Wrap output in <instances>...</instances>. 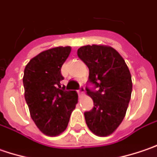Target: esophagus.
<instances>
[{
  "instance_id": "esophagus-1",
  "label": "esophagus",
  "mask_w": 157,
  "mask_h": 157,
  "mask_svg": "<svg viewBox=\"0 0 157 157\" xmlns=\"http://www.w3.org/2000/svg\"><path fill=\"white\" fill-rule=\"evenodd\" d=\"M84 91H85V89H84V87L81 86V87H80V89H79L78 90H77V92H78V94H79V97H80V98H82V97L83 96Z\"/></svg>"
}]
</instances>
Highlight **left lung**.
Returning <instances> with one entry per match:
<instances>
[{
    "label": "left lung",
    "instance_id": "1",
    "mask_svg": "<svg viewBox=\"0 0 157 157\" xmlns=\"http://www.w3.org/2000/svg\"><path fill=\"white\" fill-rule=\"evenodd\" d=\"M78 57L89 67V82L97 90L86 88L94 107L84 113L86 124L98 136L110 135L125 118L132 94V77L124 59L108 45H84Z\"/></svg>",
    "mask_w": 157,
    "mask_h": 157
}]
</instances>
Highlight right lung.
Masks as SVG:
<instances>
[{"label": "right lung", "instance_id": "obj_1", "mask_svg": "<svg viewBox=\"0 0 157 157\" xmlns=\"http://www.w3.org/2000/svg\"><path fill=\"white\" fill-rule=\"evenodd\" d=\"M70 46H58L42 52L24 68V98L38 128L48 136L66 130L78 102L75 90L61 87L60 68L69 56Z\"/></svg>", "mask_w": 157, "mask_h": 157}]
</instances>
